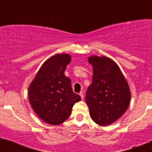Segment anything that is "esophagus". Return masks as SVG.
Segmentation results:
<instances>
[{
	"mask_svg": "<svg viewBox=\"0 0 152 152\" xmlns=\"http://www.w3.org/2000/svg\"><path fill=\"white\" fill-rule=\"evenodd\" d=\"M79 95L80 96V97H81V99H83L84 98V93H83V91H81V92H80V94H79Z\"/></svg>",
	"mask_w": 152,
	"mask_h": 152,
	"instance_id": "esophagus-1",
	"label": "esophagus"
}]
</instances>
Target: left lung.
<instances>
[{
	"label": "left lung",
	"instance_id": "1",
	"mask_svg": "<svg viewBox=\"0 0 152 152\" xmlns=\"http://www.w3.org/2000/svg\"><path fill=\"white\" fill-rule=\"evenodd\" d=\"M92 83L86 93L91 119L100 126H108L126 112L131 100L129 84L115 61L105 56H91Z\"/></svg>",
	"mask_w": 152,
	"mask_h": 152
}]
</instances>
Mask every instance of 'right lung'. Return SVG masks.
<instances>
[{
  "mask_svg": "<svg viewBox=\"0 0 152 152\" xmlns=\"http://www.w3.org/2000/svg\"><path fill=\"white\" fill-rule=\"evenodd\" d=\"M69 54H56L39 68L29 88V100L37 116L45 123L59 125L70 116L74 104L81 100L73 92L72 81L64 75Z\"/></svg>",
  "mask_w": 152,
  "mask_h": 152,
  "instance_id": "1",
  "label": "right lung"
}]
</instances>
